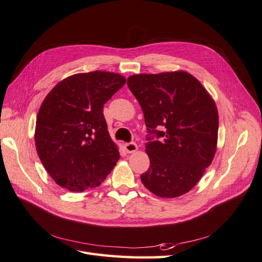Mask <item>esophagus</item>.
<instances>
[{"label": "esophagus", "instance_id": "34e87169", "mask_svg": "<svg viewBox=\"0 0 262 262\" xmlns=\"http://www.w3.org/2000/svg\"><path fill=\"white\" fill-rule=\"evenodd\" d=\"M124 148L128 153H134L138 150V145L136 143H133V142H130V143L124 144Z\"/></svg>", "mask_w": 262, "mask_h": 262}]
</instances>
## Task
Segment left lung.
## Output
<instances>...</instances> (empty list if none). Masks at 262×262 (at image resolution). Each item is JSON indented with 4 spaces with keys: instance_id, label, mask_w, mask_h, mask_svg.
Listing matches in <instances>:
<instances>
[{
    "instance_id": "1",
    "label": "left lung",
    "mask_w": 262,
    "mask_h": 262,
    "mask_svg": "<svg viewBox=\"0 0 262 262\" xmlns=\"http://www.w3.org/2000/svg\"><path fill=\"white\" fill-rule=\"evenodd\" d=\"M126 84L139 101L149 133L145 144L149 167L141 175L142 182L161 198L189 192L216 152L215 102L185 71L131 75ZM150 134L160 141L153 140Z\"/></svg>"
}]
</instances>
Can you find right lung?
<instances>
[{
	"label": "right lung",
	"instance_id": "right-lung-1",
	"mask_svg": "<svg viewBox=\"0 0 262 262\" xmlns=\"http://www.w3.org/2000/svg\"><path fill=\"white\" fill-rule=\"evenodd\" d=\"M125 84L118 73L94 71L55 85L39 108L35 143L51 178L70 191L99 186L120 158L102 108Z\"/></svg>",
	"mask_w": 262,
	"mask_h": 262
}]
</instances>
